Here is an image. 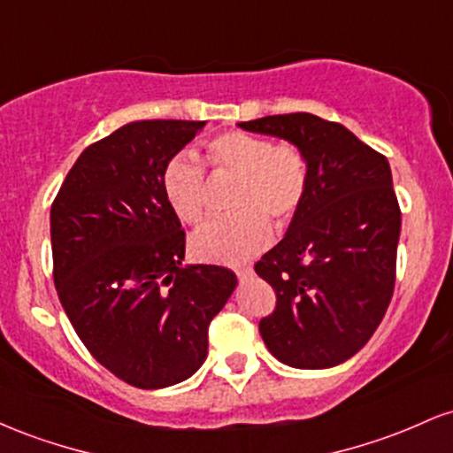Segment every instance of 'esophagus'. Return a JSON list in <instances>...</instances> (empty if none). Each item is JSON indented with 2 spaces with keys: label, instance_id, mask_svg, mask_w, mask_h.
<instances>
[{
  "label": "esophagus",
  "instance_id": "esophagus-1",
  "mask_svg": "<svg viewBox=\"0 0 453 453\" xmlns=\"http://www.w3.org/2000/svg\"><path fill=\"white\" fill-rule=\"evenodd\" d=\"M236 274H238V279L244 280V279H249V277H251V274H253V268H251V266L238 268V270H236Z\"/></svg>",
  "mask_w": 453,
  "mask_h": 453
}]
</instances>
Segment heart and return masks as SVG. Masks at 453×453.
<instances>
[{"label":"heart","instance_id":"b5f03b06","mask_svg":"<svg viewBox=\"0 0 453 453\" xmlns=\"http://www.w3.org/2000/svg\"><path fill=\"white\" fill-rule=\"evenodd\" d=\"M217 173L241 179L234 196L238 212L211 219L191 234L189 249L202 262L241 264L268 247L273 223L285 227L303 209L309 194V164L296 144L277 142L249 132H226L206 144ZM161 191L183 223H197L209 202V179L202 161L180 150L165 161Z\"/></svg>","mask_w":453,"mask_h":453}]
</instances>
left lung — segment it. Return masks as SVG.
<instances>
[{
	"label": "left lung",
	"mask_w": 453,
	"mask_h": 453,
	"mask_svg": "<svg viewBox=\"0 0 453 453\" xmlns=\"http://www.w3.org/2000/svg\"><path fill=\"white\" fill-rule=\"evenodd\" d=\"M292 142L309 164V194L256 273L277 309L259 334L279 362L330 368L375 334L396 283L400 209L388 159L341 123L309 112L238 123Z\"/></svg>",
	"instance_id": "left-lung-1"
}]
</instances>
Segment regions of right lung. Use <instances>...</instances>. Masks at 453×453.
Here are the masks:
<instances>
[{
	"label": "right lung",
	"instance_id": "add662e5",
	"mask_svg": "<svg viewBox=\"0 0 453 453\" xmlns=\"http://www.w3.org/2000/svg\"><path fill=\"white\" fill-rule=\"evenodd\" d=\"M206 121H134L87 147L50 206L53 277L67 319L102 366L134 388L189 379L236 274L183 266L185 232L161 173Z\"/></svg>",
	"mask_w": 453,
	"mask_h": 453
}]
</instances>
